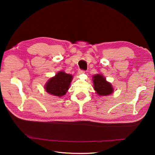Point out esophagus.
Listing matches in <instances>:
<instances>
[{
  "label": "esophagus",
  "instance_id": "34e87169",
  "mask_svg": "<svg viewBox=\"0 0 155 155\" xmlns=\"http://www.w3.org/2000/svg\"><path fill=\"white\" fill-rule=\"evenodd\" d=\"M85 72L84 71V70H78V75H80V74H84Z\"/></svg>",
  "mask_w": 155,
  "mask_h": 155
}]
</instances>
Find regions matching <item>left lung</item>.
<instances>
[{
  "label": "left lung",
  "instance_id": "1",
  "mask_svg": "<svg viewBox=\"0 0 155 155\" xmlns=\"http://www.w3.org/2000/svg\"><path fill=\"white\" fill-rule=\"evenodd\" d=\"M94 89L100 96L110 95L114 92V88L112 84L106 80V78L101 74H95L92 76Z\"/></svg>",
  "mask_w": 155,
  "mask_h": 155
}]
</instances>
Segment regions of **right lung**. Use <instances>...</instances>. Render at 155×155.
I'll use <instances>...</instances> for the list:
<instances>
[{"mask_svg": "<svg viewBox=\"0 0 155 155\" xmlns=\"http://www.w3.org/2000/svg\"><path fill=\"white\" fill-rule=\"evenodd\" d=\"M73 79L72 75L59 71L46 81L45 89L49 94L59 97L66 94Z\"/></svg>", "mask_w": 155, "mask_h": 155, "instance_id": "add662e5", "label": "right lung"}]
</instances>
